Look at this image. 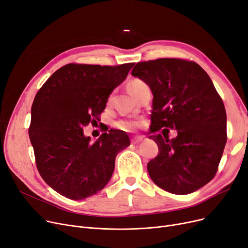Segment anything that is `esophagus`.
<instances>
[{
    "label": "esophagus",
    "instance_id": "34e87169",
    "mask_svg": "<svg viewBox=\"0 0 248 248\" xmlns=\"http://www.w3.org/2000/svg\"><path fill=\"white\" fill-rule=\"evenodd\" d=\"M143 139L144 138L141 136H134L131 138V142H132V144H138L140 142H142Z\"/></svg>",
    "mask_w": 248,
    "mask_h": 248
}]
</instances>
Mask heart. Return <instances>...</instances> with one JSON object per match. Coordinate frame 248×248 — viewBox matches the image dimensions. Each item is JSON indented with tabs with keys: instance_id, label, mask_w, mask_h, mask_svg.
<instances>
[{
	"instance_id": "b5f03b06",
	"label": "heart",
	"mask_w": 248,
	"mask_h": 248,
	"mask_svg": "<svg viewBox=\"0 0 248 248\" xmlns=\"http://www.w3.org/2000/svg\"><path fill=\"white\" fill-rule=\"evenodd\" d=\"M147 84L141 80V79H133L130 81V83H128V88L131 89V91L137 95L140 90H141L143 87H145ZM110 100V98H109ZM116 126L122 128V130H124V131H134L135 128H137L139 126V122L138 121H135V120H123V121H120L116 123Z\"/></svg>"
}]
</instances>
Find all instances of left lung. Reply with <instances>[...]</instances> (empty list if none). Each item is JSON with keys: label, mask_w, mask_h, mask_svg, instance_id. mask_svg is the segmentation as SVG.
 <instances>
[{"label": "left lung", "mask_w": 248, "mask_h": 248, "mask_svg": "<svg viewBox=\"0 0 248 248\" xmlns=\"http://www.w3.org/2000/svg\"><path fill=\"white\" fill-rule=\"evenodd\" d=\"M133 76L154 95L150 136L158 155L147 165L155 184L171 193L187 195L216 175L227 142V117L221 96L197 62L175 58L137 62ZM168 128L178 137L169 140Z\"/></svg>", "instance_id": "8db88e82"}]
</instances>
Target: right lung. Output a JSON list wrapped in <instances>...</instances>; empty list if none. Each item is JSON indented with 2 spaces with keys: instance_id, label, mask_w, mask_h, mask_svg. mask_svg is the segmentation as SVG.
Listing matches in <instances>:
<instances>
[{
  "instance_id": "1",
  "label": "right lung",
  "mask_w": 248,
  "mask_h": 248,
  "mask_svg": "<svg viewBox=\"0 0 248 248\" xmlns=\"http://www.w3.org/2000/svg\"><path fill=\"white\" fill-rule=\"evenodd\" d=\"M133 66L68 63L36 93L31 106L30 142L40 176L60 195L84 200L109 181L115 156L130 145V139L124 132L110 130L90 143L83 128L97 124L109 94Z\"/></svg>"
}]
</instances>
